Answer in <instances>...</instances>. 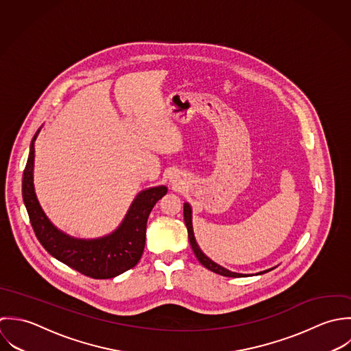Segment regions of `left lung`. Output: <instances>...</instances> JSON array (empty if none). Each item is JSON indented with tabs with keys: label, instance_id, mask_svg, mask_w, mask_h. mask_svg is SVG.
Returning <instances> with one entry per match:
<instances>
[{
	"label": "left lung",
	"instance_id": "1",
	"mask_svg": "<svg viewBox=\"0 0 351 351\" xmlns=\"http://www.w3.org/2000/svg\"><path fill=\"white\" fill-rule=\"evenodd\" d=\"M184 222H186V226H187V232H189V240H190V244H191V248L197 256V259L199 261V263L202 266H205L208 270H210L215 274H219V276H223V277H230V278H239V277H245V274H239V273H233V271H229L221 266H218L217 263H214L213 261H210L202 251L201 248L198 247L197 241H195V237H194V232H193V222H191V208L189 204H184ZM270 270H266V271H262V273H258V274H263V273H267Z\"/></svg>",
	"mask_w": 351,
	"mask_h": 351
}]
</instances>
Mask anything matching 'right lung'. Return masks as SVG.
Returning a JSON list of instances; mask_svg holds the SVG:
<instances>
[{"label": "right lung", "instance_id": "obj_1", "mask_svg": "<svg viewBox=\"0 0 351 351\" xmlns=\"http://www.w3.org/2000/svg\"><path fill=\"white\" fill-rule=\"evenodd\" d=\"M38 133L31 142L28 161L23 173V201L40 244L56 259L89 278L108 280L133 269L143 254L149 214L157 201L167 194L168 189L160 186L140 193L114 233L96 240L71 237L49 221L35 195L32 171L35 158L34 141Z\"/></svg>", "mask_w": 351, "mask_h": 351}]
</instances>
